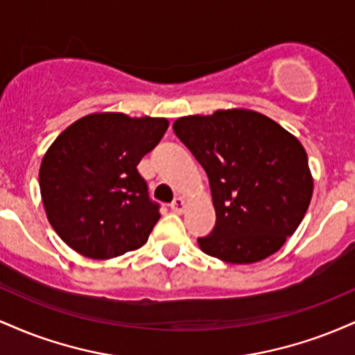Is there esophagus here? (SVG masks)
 <instances>
[{"instance_id": "obj_1", "label": "esophagus", "mask_w": 355, "mask_h": 355, "mask_svg": "<svg viewBox=\"0 0 355 355\" xmlns=\"http://www.w3.org/2000/svg\"><path fill=\"white\" fill-rule=\"evenodd\" d=\"M170 209H172L175 214H183V210H185V200H183L182 197H177L172 203H170Z\"/></svg>"}]
</instances>
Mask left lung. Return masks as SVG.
I'll return each mask as SVG.
<instances>
[{
    "instance_id": "1",
    "label": "left lung",
    "mask_w": 355,
    "mask_h": 355,
    "mask_svg": "<svg viewBox=\"0 0 355 355\" xmlns=\"http://www.w3.org/2000/svg\"><path fill=\"white\" fill-rule=\"evenodd\" d=\"M175 135L210 182L214 230L202 252L229 263L275 254L302 222L313 178L302 144L284 126L245 108L175 120Z\"/></svg>"
}]
</instances>
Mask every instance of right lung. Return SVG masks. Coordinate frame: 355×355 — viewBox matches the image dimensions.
Segmentation results:
<instances>
[{
  "label": "right lung",
  "mask_w": 355,
  "mask_h": 355,
  "mask_svg": "<svg viewBox=\"0 0 355 355\" xmlns=\"http://www.w3.org/2000/svg\"><path fill=\"white\" fill-rule=\"evenodd\" d=\"M166 128V118L105 112L56 137L40 166V191L48 222L68 247L107 260L145 245L160 211L137 165Z\"/></svg>",
  "instance_id": "obj_1"
}]
</instances>
